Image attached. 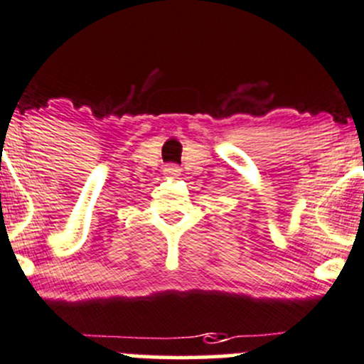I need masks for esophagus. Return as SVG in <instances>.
Wrapping results in <instances>:
<instances>
[{"label": "esophagus", "mask_w": 364, "mask_h": 364, "mask_svg": "<svg viewBox=\"0 0 364 364\" xmlns=\"http://www.w3.org/2000/svg\"><path fill=\"white\" fill-rule=\"evenodd\" d=\"M165 174L167 176H179V172H181V168H179V165L176 164H167L165 165Z\"/></svg>", "instance_id": "1"}]
</instances>
